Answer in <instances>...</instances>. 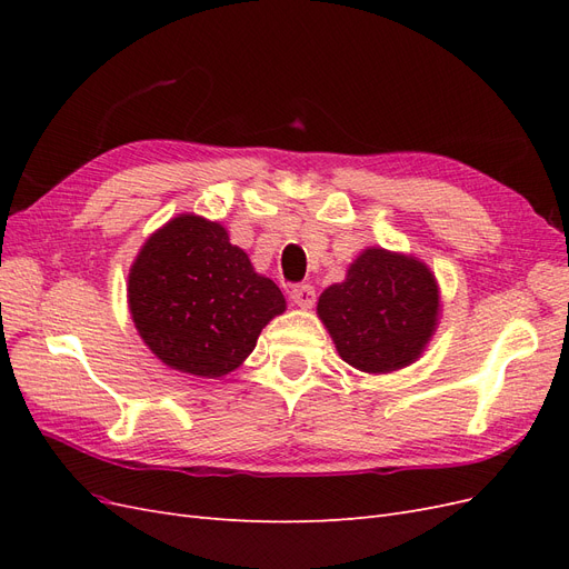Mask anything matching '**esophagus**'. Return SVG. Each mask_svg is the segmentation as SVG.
<instances>
[{
  "mask_svg": "<svg viewBox=\"0 0 569 569\" xmlns=\"http://www.w3.org/2000/svg\"><path fill=\"white\" fill-rule=\"evenodd\" d=\"M289 299L295 301V306H299V308H313L316 289L311 284H297V287H291Z\"/></svg>",
  "mask_w": 569,
  "mask_h": 569,
  "instance_id": "34e87169",
  "label": "esophagus"
}]
</instances>
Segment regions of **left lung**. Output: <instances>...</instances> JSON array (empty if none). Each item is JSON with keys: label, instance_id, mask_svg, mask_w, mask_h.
Masks as SVG:
<instances>
[{"label": "left lung", "instance_id": "8db88e82", "mask_svg": "<svg viewBox=\"0 0 569 569\" xmlns=\"http://www.w3.org/2000/svg\"><path fill=\"white\" fill-rule=\"evenodd\" d=\"M441 291L432 268L418 256L368 247L347 278L318 299V318L343 363L387 375L416 363L432 341Z\"/></svg>", "mask_w": 569, "mask_h": 569}]
</instances>
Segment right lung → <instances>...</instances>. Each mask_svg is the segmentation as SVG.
Listing matches in <instances>:
<instances>
[{
  "label": "right lung",
  "instance_id": "obj_1",
  "mask_svg": "<svg viewBox=\"0 0 569 569\" xmlns=\"http://www.w3.org/2000/svg\"><path fill=\"white\" fill-rule=\"evenodd\" d=\"M128 308L137 335L163 366L218 380L244 363L287 301L247 251L230 244L220 222L178 213L137 251Z\"/></svg>",
  "mask_w": 569,
  "mask_h": 569
}]
</instances>
